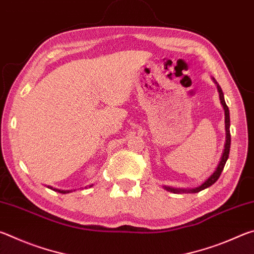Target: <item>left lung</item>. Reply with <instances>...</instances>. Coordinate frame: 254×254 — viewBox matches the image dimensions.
<instances>
[{
  "instance_id": "obj_1",
  "label": "left lung",
  "mask_w": 254,
  "mask_h": 254,
  "mask_svg": "<svg viewBox=\"0 0 254 254\" xmlns=\"http://www.w3.org/2000/svg\"><path fill=\"white\" fill-rule=\"evenodd\" d=\"M217 89H218V93H220V98H221V103L223 107H224V111H225V128H226V142H225V149H224V152H223V156L221 158V161L218 163L216 170L214 171V174L210 176V177L206 180V182L200 185L199 187H197L195 189H176V188H171V187H165L167 190L169 191H173V192H199L200 190H203V189L207 188L209 186H212V185L216 182V180L220 178V176L222 174L223 169H224V166L226 163L227 158H229V153H230V147H231V133H230V112H229V107H227L225 100H224V96H223V92L220 86L217 85Z\"/></svg>"
}]
</instances>
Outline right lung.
Returning <instances> with one entry per match:
<instances>
[{
	"label": "right lung",
	"mask_w": 254,
	"mask_h": 254,
	"mask_svg": "<svg viewBox=\"0 0 254 254\" xmlns=\"http://www.w3.org/2000/svg\"><path fill=\"white\" fill-rule=\"evenodd\" d=\"M50 188H51V187H50ZM51 189H54V190H56V191L62 192V194H66V192H69L68 190H58V189H55V188H51Z\"/></svg>",
	"instance_id": "1"
}]
</instances>
